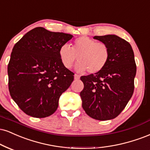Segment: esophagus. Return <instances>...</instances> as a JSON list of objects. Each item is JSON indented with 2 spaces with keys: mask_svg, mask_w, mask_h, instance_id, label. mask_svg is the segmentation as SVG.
<instances>
[{
  "mask_svg": "<svg viewBox=\"0 0 150 150\" xmlns=\"http://www.w3.org/2000/svg\"><path fill=\"white\" fill-rule=\"evenodd\" d=\"M74 77H75V80H79V79H80V76L79 75H77V74H75V75H74Z\"/></svg>",
  "mask_w": 150,
  "mask_h": 150,
  "instance_id": "1",
  "label": "esophagus"
}]
</instances>
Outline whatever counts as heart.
Masks as SVG:
<instances>
[{
  "label": "heart",
  "instance_id": "b5f03b06",
  "mask_svg": "<svg viewBox=\"0 0 150 150\" xmlns=\"http://www.w3.org/2000/svg\"><path fill=\"white\" fill-rule=\"evenodd\" d=\"M61 64L67 69H70L75 61L78 72L88 70L89 73H99L107 65L110 59V50L104 42H96L87 36H81L73 42L72 47L64 44L59 52Z\"/></svg>",
  "mask_w": 150,
  "mask_h": 150
}]
</instances>
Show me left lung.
Listing matches in <instances>:
<instances>
[{
  "label": "left lung",
  "instance_id": "obj_1",
  "mask_svg": "<svg viewBox=\"0 0 150 150\" xmlns=\"http://www.w3.org/2000/svg\"><path fill=\"white\" fill-rule=\"evenodd\" d=\"M110 50L107 65L99 73L82 76V108L91 118L112 120L125 108L134 91L136 64L131 45L115 35L94 36Z\"/></svg>",
  "mask_w": 150,
  "mask_h": 150
}]
</instances>
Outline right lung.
Returning <instances> with one entry per match:
<instances>
[{"mask_svg": "<svg viewBox=\"0 0 150 150\" xmlns=\"http://www.w3.org/2000/svg\"><path fill=\"white\" fill-rule=\"evenodd\" d=\"M73 38L36 27L14 45L8 67L10 96L26 115L44 118L55 112L74 73L61 64L59 49Z\"/></svg>", "mask_w": 150, "mask_h": 150, "instance_id": "right-lung-1", "label": "right lung"}]
</instances>
